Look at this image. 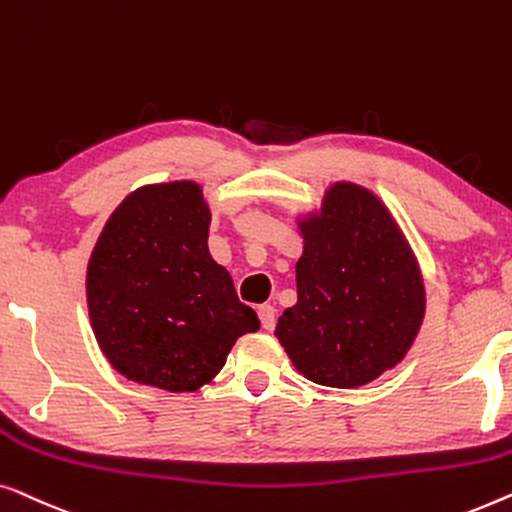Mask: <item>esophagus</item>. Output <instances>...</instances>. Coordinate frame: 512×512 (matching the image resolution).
Returning a JSON list of instances; mask_svg holds the SVG:
<instances>
[{
    "instance_id": "34e87169",
    "label": "esophagus",
    "mask_w": 512,
    "mask_h": 512,
    "mask_svg": "<svg viewBox=\"0 0 512 512\" xmlns=\"http://www.w3.org/2000/svg\"><path fill=\"white\" fill-rule=\"evenodd\" d=\"M257 315H259V320H262V327L266 331H271L273 327H276V308H273V306H269V304L259 306Z\"/></svg>"
}]
</instances>
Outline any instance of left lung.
<instances>
[{"label": "left lung", "mask_w": 512, "mask_h": 512, "mask_svg": "<svg viewBox=\"0 0 512 512\" xmlns=\"http://www.w3.org/2000/svg\"><path fill=\"white\" fill-rule=\"evenodd\" d=\"M297 304L276 336L294 369L327 387H359L397 366L424 318L420 266L390 211L355 183L331 185L299 222Z\"/></svg>", "instance_id": "1"}]
</instances>
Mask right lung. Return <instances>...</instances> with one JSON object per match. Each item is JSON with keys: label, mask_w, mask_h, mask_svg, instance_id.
Listing matches in <instances>:
<instances>
[{"label": "right lung", "mask_w": 512, "mask_h": 512, "mask_svg": "<svg viewBox=\"0 0 512 512\" xmlns=\"http://www.w3.org/2000/svg\"><path fill=\"white\" fill-rule=\"evenodd\" d=\"M208 211L192 181L146 185L115 208L88 264V308L104 357L122 376L194 392L259 329L232 276L208 253Z\"/></svg>", "instance_id": "obj_1"}]
</instances>
